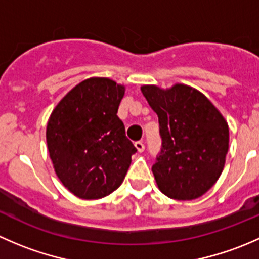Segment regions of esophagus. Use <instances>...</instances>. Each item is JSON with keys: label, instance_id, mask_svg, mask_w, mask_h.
Returning a JSON list of instances; mask_svg holds the SVG:
<instances>
[{"label": "esophagus", "instance_id": "1", "mask_svg": "<svg viewBox=\"0 0 259 259\" xmlns=\"http://www.w3.org/2000/svg\"><path fill=\"white\" fill-rule=\"evenodd\" d=\"M134 145H135V148H137V150L139 151V153L144 151L145 145H144V142H143V140H139V142H135Z\"/></svg>", "mask_w": 259, "mask_h": 259}]
</instances>
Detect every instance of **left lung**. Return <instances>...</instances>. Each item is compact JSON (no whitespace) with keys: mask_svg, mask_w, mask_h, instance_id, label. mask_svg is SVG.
Segmentation results:
<instances>
[{"mask_svg":"<svg viewBox=\"0 0 259 259\" xmlns=\"http://www.w3.org/2000/svg\"><path fill=\"white\" fill-rule=\"evenodd\" d=\"M142 93L159 117L161 149L151 168L158 188L171 199L202 197L223 171L229 146L226 119L188 85L166 90L143 85Z\"/></svg>","mask_w":259,"mask_h":259,"instance_id":"obj_1","label":"left lung"}]
</instances>
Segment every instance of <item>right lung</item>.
Segmentation results:
<instances>
[{"label": "right lung", "instance_id": "add662e5", "mask_svg": "<svg viewBox=\"0 0 259 259\" xmlns=\"http://www.w3.org/2000/svg\"><path fill=\"white\" fill-rule=\"evenodd\" d=\"M124 94V85L90 77L50 115L46 142L55 173L81 199H100L116 190L137 153L116 115Z\"/></svg>", "mask_w": 259, "mask_h": 259}]
</instances>
